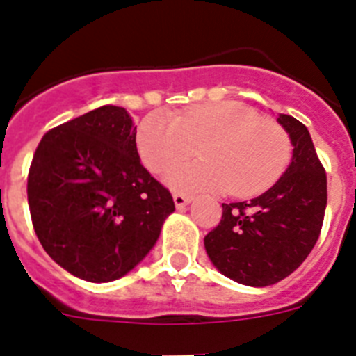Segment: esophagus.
Masks as SVG:
<instances>
[{
  "instance_id": "obj_1",
  "label": "esophagus",
  "mask_w": 356,
  "mask_h": 356,
  "mask_svg": "<svg viewBox=\"0 0 356 356\" xmlns=\"http://www.w3.org/2000/svg\"><path fill=\"white\" fill-rule=\"evenodd\" d=\"M172 200H175V205L178 210H181L185 205L191 203V196H185V194H172Z\"/></svg>"
}]
</instances>
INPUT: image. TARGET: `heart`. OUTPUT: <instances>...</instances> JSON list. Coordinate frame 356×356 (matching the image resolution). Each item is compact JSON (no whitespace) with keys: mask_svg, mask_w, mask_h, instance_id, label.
I'll use <instances>...</instances> for the list:
<instances>
[{"mask_svg":"<svg viewBox=\"0 0 356 356\" xmlns=\"http://www.w3.org/2000/svg\"><path fill=\"white\" fill-rule=\"evenodd\" d=\"M140 160L155 175L196 153L201 160L172 169L175 191H226L248 197L275 185L289 168L292 140L282 124L244 103L222 102L184 110L175 119L146 115L137 130Z\"/></svg>","mask_w":356,"mask_h":356,"instance_id":"1","label":"heart"}]
</instances>
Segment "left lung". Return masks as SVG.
<instances>
[{
	"label": "left lung",
	"mask_w": 356,
	"mask_h": 356,
	"mask_svg": "<svg viewBox=\"0 0 356 356\" xmlns=\"http://www.w3.org/2000/svg\"><path fill=\"white\" fill-rule=\"evenodd\" d=\"M278 122L292 140V162L269 191L250 201L222 203L205 250L225 276L267 287L303 264L319 238L326 210V172L307 127L292 115Z\"/></svg>",
	"instance_id": "1"
}]
</instances>
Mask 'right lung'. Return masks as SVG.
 <instances>
[{
	"instance_id": "right-lung-1",
	"label": "right lung",
	"mask_w": 356,
	"mask_h": 356,
	"mask_svg": "<svg viewBox=\"0 0 356 356\" xmlns=\"http://www.w3.org/2000/svg\"><path fill=\"white\" fill-rule=\"evenodd\" d=\"M137 128L103 105L44 135L28 172L31 222L46 253L87 282L130 273L155 246L171 193L140 163Z\"/></svg>"
}]
</instances>
